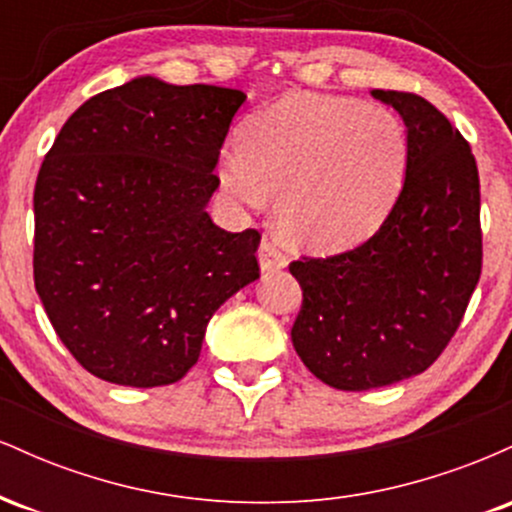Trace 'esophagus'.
I'll return each instance as SVG.
<instances>
[{
    "mask_svg": "<svg viewBox=\"0 0 512 512\" xmlns=\"http://www.w3.org/2000/svg\"><path fill=\"white\" fill-rule=\"evenodd\" d=\"M257 257H260V267L262 272H279V269H284L289 260H286V255L281 252L272 240L264 238L260 243V250H257Z\"/></svg>",
    "mask_w": 512,
    "mask_h": 512,
    "instance_id": "1",
    "label": "esophagus"
}]
</instances>
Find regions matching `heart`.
<instances>
[{"label":"heart","mask_w":512,"mask_h":512,"mask_svg":"<svg viewBox=\"0 0 512 512\" xmlns=\"http://www.w3.org/2000/svg\"><path fill=\"white\" fill-rule=\"evenodd\" d=\"M407 173V132L392 110L356 98L291 93L226 146L219 180L240 207L276 195V221L296 245L339 252L373 236Z\"/></svg>","instance_id":"1"}]
</instances>
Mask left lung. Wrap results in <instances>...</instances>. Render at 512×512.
<instances>
[{
	"instance_id": "obj_1",
	"label": "left lung",
	"mask_w": 512,
	"mask_h": 512,
	"mask_svg": "<svg viewBox=\"0 0 512 512\" xmlns=\"http://www.w3.org/2000/svg\"><path fill=\"white\" fill-rule=\"evenodd\" d=\"M370 93L407 125L395 207L358 248L289 264L303 289L293 349L315 378L349 392L424 373L481 276L479 170L467 139L416 93Z\"/></svg>"
}]
</instances>
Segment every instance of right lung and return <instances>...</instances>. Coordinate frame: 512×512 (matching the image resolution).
Listing matches in <instances>:
<instances>
[{
	"instance_id": "1",
	"label": "right lung",
	"mask_w": 512,
	"mask_h": 512,
	"mask_svg": "<svg viewBox=\"0 0 512 512\" xmlns=\"http://www.w3.org/2000/svg\"><path fill=\"white\" fill-rule=\"evenodd\" d=\"M245 93L156 76L88 98L33 192V279L57 337L96 378L178 383L211 315L260 279V231L228 233L207 204Z\"/></svg>"
}]
</instances>
